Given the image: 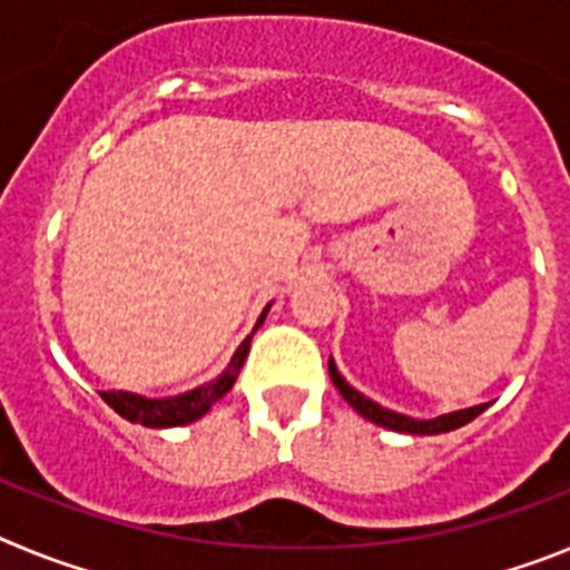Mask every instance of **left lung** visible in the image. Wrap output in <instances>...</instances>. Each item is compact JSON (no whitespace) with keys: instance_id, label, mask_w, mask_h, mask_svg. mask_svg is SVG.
<instances>
[{"instance_id":"left-lung-1","label":"left lung","mask_w":570,"mask_h":570,"mask_svg":"<svg viewBox=\"0 0 570 570\" xmlns=\"http://www.w3.org/2000/svg\"><path fill=\"white\" fill-rule=\"evenodd\" d=\"M328 374H331V382L336 385V391L345 396V402L354 407L356 414H362L365 420L376 422V425H382V428H391V431H402V434H422V436L445 434V431H454V428H462V425H468L471 420H476V416H480L482 411L488 407V405L465 407V411H454V414H445V416H436V420L420 422V420H411V416L396 414V411H387V407L376 405L374 400H367V396H362L360 391H354V387L342 380V374L336 371L334 360H328Z\"/></svg>"}]
</instances>
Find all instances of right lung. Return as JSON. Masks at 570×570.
Listing matches in <instances>:
<instances>
[{"label": "right lung", "mask_w": 570, "mask_h": 570, "mask_svg": "<svg viewBox=\"0 0 570 570\" xmlns=\"http://www.w3.org/2000/svg\"><path fill=\"white\" fill-rule=\"evenodd\" d=\"M265 314H268V308L262 311L259 322H256V328L262 325ZM250 336L242 342L239 347H236L234 360H230V365L225 367L223 374L216 376L214 382H208V385L194 387V391H188V394L170 396V400H148V396L128 394V391H102V400L114 407L116 414L125 416L128 422H139V425H148V428L188 425V422H194V420H199V416L208 414L210 405L223 400L230 387H234L236 376H239V371H242V362H245V356H248Z\"/></svg>", "instance_id": "obj_1"}]
</instances>
